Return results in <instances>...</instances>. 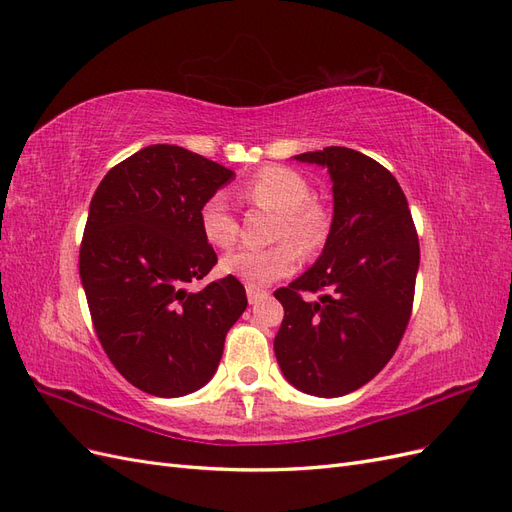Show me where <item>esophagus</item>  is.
Listing matches in <instances>:
<instances>
[{
  "label": "esophagus",
  "mask_w": 512,
  "mask_h": 512,
  "mask_svg": "<svg viewBox=\"0 0 512 512\" xmlns=\"http://www.w3.org/2000/svg\"><path fill=\"white\" fill-rule=\"evenodd\" d=\"M245 290H247V301H250L252 305H254V303H258V301H262V299H265L267 294H269L267 290L256 288V286H247Z\"/></svg>",
  "instance_id": "obj_1"
}]
</instances>
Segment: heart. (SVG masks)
Returning <instances> with one entry per match:
<instances>
[{
    "instance_id": "heart-1",
    "label": "heart",
    "mask_w": 512,
    "mask_h": 512,
    "mask_svg": "<svg viewBox=\"0 0 512 512\" xmlns=\"http://www.w3.org/2000/svg\"><path fill=\"white\" fill-rule=\"evenodd\" d=\"M241 194L254 207L275 211L271 237L283 241L265 250L245 247L224 256L220 269L226 275L237 277L247 286H267L294 273L299 252L316 254L327 243L333 222L331 211L312 196V185L297 170L286 166L262 168L243 183ZM198 222L200 232L213 247L228 250L237 243L239 222L222 194H213L200 205Z\"/></svg>"
}]
</instances>
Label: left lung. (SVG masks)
I'll return each mask as SVG.
<instances>
[{"label":"left lung","mask_w":512,"mask_h":512,"mask_svg":"<svg viewBox=\"0 0 512 512\" xmlns=\"http://www.w3.org/2000/svg\"><path fill=\"white\" fill-rule=\"evenodd\" d=\"M294 160L327 166L333 222L314 267L273 292L284 305L273 350L299 391L342 397L374 378L404 337L421 247L406 194L382 164L348 147Z\"/></svg>","instance_id":"8db88e82"}]
</instances>
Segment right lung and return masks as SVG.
Wrapping results in <instances>:
<instances>
[{
  "label": "right lung",
  "mask_w": 512,
  "mask_h": 512,
  "mask_svg": "<svg viewBox=\"0 0 512 512\" xmlns=\"http://www.w3.org/2000/svg\"><path fill=\"white\" fill-rule=\"evenodd\" d=\"M232 177L183 147L149 145L108 170L91 198L79 254L91 322L115 369L149 395L205 386L247 307L232 275L188 290L218 262L200 205Z\"/></svg>",
  "instance_id": "obj_1"
}]
</instances>
